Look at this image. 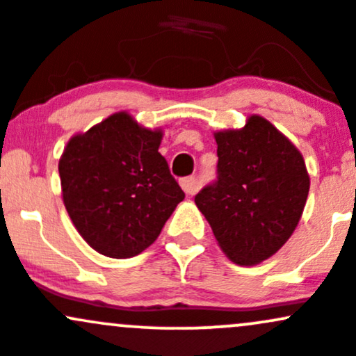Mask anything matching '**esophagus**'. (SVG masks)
Masks as SVG:
<instances>
[{
	"label": "esophagus",
	"mask_w": 356,
	"mask_h": 356,
	"mask_svg": "<svg viewBox=\"0 0 356 356\" xmlns=\"http://www.w3.org/2000/svg\"><path fill=\"white\" fill-rule=\"evenodd\" d=\"M181 188L184 189L186 194L193 196V194H196L197 189H200V182H197L196 177H184L181 181Z\"/></svg>",
	"instance_id": "obj_1"
}]
</instances>
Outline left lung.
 Instances as JSON below:
<instances>
[{
	"label": "left lung",
	"instance_id": "8db88e82",
	"mask_svg": "<svg viewBox=\"0 0 356 356\" xmlns=\"http://www.w3.org/2000/svg\"><path fill=\"white\" fill-rule=\"evenodd\" d=\"M216 181L194 203L223 252L241 266L271 257L293 234L309 196L304 156L271 122L250 115L215 134Z\"/></svg>",
	"mask_w": 356,
	"mask_h": 356
}]
</instances>
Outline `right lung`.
Instances as JSON below:
<instances>
[{
  "label": "right lung",
  "instance_id": "add662e5",
  "mask_svg": "<svg viewBox=\"0 0 356 356\" xmlns=\"http://www.w3.org/2000/svg\"><path fill=\"white\" fill-rule=\"evenodd\" d=\"M162 131L118 112L76 134L59 160L63 201L71 222L97 252L138 256L156 241L184 191L159 147Z\"/></svg>",
  "mask_w": 356,
  "mask_h": 356
}]
</instances>
